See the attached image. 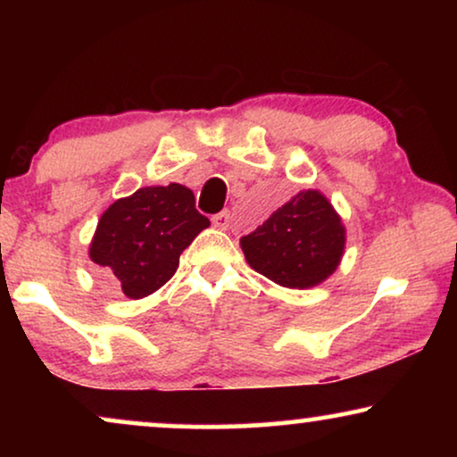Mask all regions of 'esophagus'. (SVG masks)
<instances>
[{
  "label": "esophagus",
  "instance_id": "obj_1",
  "mask_svg": "<svg viewBox=\"0 0 457 457\" xmlns=\"http://www.w3.org/2000/svg\"><path fill=\"white\" fill-rule=\"evenodd\" d=\"M212 224H214L216 228H220V230H227V228H228V224H230V214H228L227 210L218 212V214L212 216Z\"/></svg>",
  "mask_w": 457,
  "mask_h": 457
}]
</instances>
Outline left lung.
<instances>
[{"label":"left lung","instance_id":"left-lung-1","mask_svg":"<svg viewBox=\"0 0 457 457\" xmlns=\"http://www.w3.org/2000/svg\"><path fill=\"white\" fill-rule=\"evenodd\" d=\"M345 228L322 193L302 191L268 220L241 237L247 264L280 287L305 289L339 266Z\"/></svg>","mask_w":457,"mask_h":457}]
</instances>
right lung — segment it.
<instances>
[{"mask_svg": "<svg viewBox=\"0 0 457 457\" xmlns=\"http://www.w3.org/2000/svg\"><path fill=\"white\" fill-rule=\"evenodd\" d=\"M210 227L183 185L143 187L99 218L89 255L130 299L152 295L172 278L179 258Z\"/></svg>", "mask_w": 457, "mask_h": 457, "instance_id": "1", "label": "right lung"}]
</instances>
